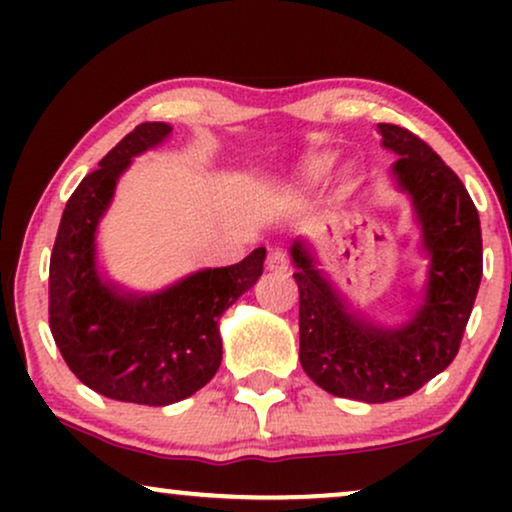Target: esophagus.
<instances>
[{
    "instance_id": "esophagus-1",
    "label": "esophagus",
    "mask_w": 512,
    "mask_h": 512,
    "mask_svg": "<svg viewBox=\"0 0 512 512\" xmlns=\"http://www.w3.org/2000/svg\"><path fill=\"white\" fill-rule=\"evenodd\" d=\"M265 265H268L270 270L282 272V270L289 268V256H286L282 249L272 247V249H268V256H265Z\"/></svg>"
}]
</instances>
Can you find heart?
Instances as JSON below:
<instances>
[{"label": "heart", "instance_id": "b5f03b06", "mask_svg": "<svg viewBox=\"0 0 512 512\" xmlns=\"http://www.w3.org/2000/svg\"><path fill=\"white\" fill-rule=\"evenodd\" d=\"M328 167H331V160H328V158H314L305 167V177L310 181H317L328 172Z\"/></svg>", "mask_w": 512, "mask_h": 512}]
</instances>
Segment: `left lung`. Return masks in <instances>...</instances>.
Wrapping results in <instances>:
<instances>
[{
	"mask_svg": "<svg viewBox=\"0 0 512 512\" xmlns=\"http://www.w3.org/2000/svg\"><path fill=\"white\" fill-rule=\"evenodd\" d=\"M377 128L398 153L394 174L412 195L431 256L422 310L398 331L363 324L345 312L303 244H293L291 256L303 370L333 396L389 403L415 394L457 356L482 279V233L471 195L438 153L401 125Z\"/></svg>",
	"mask_w": 512,
	"mask_h": 512,
	"instance_id": "1",
	"label": "left lung"
}]
</instances>
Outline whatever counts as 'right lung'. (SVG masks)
Returning <instances> with one entry per match:
<instances>
[{
	"mask_svg": "<svg viewBox=\"0 0 512 512\" xmlns=\"http://www.w3.org/2000/svg\"><path fill=\"white\" fill-rule=\"evenodd\" d=\"M172 128L142 123L76 186L62 212L48 268V326L62 359L97 394L170 405L205 387L221 366L219 317L256 284L265 249L195 272L158 296H118L95 272V228L118 174Z\"/></svg>",
	"mask_w": 512,
	"mask_h": 512,
	"instance_id": "add662e5",
	"label": "right lung"
}]
</instances>
